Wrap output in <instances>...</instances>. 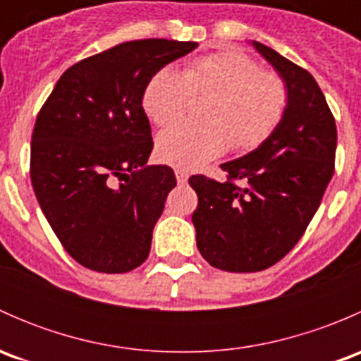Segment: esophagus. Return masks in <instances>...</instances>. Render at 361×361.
<instances>
[{
	"mask_svg": "<svg viewBox=\"0 0 361 361\" xmlns=\"http://www.w3.org/2000/svg\"><path fill=\"white\" fill-rule=\"evenodd\" d=\"M174 174H176V180H178V183H187V180H188V173L187 171H183V169H176L174 171Z\"/></svg>",
	"mask_w": 361,
	"mask_h": 361,
	"instance_id": "obj_1",
	"label": "esophagus"
}]
</instances>
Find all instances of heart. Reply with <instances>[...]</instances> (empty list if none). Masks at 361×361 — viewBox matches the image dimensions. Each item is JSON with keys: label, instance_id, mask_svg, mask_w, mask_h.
Returning a JSON list of instances; mask_svg holds the SVG:
<instances>
[{"label": "heart", "instance_id": "heart-1", "mask_svg": "<svg viewBox=\"0 0 361 361\" xmlns=\"http://www.w3.org/2000/svg\"><path fill=\"white\" fill-rule=\"evenodd\" d=\"M194 97H209L206 122H178L159 134V160L195 169L231 147L250 152L272 136L290 103L281 75L264 71L241 52H218L192 61L183 71L162 68L143 90V110L157 126L180 118Z\"/></svg>", "mask_w": 361, "mask_h": 361}]
</instances>
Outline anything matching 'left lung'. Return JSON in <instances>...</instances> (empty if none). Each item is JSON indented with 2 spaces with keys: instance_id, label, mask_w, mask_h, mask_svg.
Returning <instances> with one entry per match:
<instances>
[{
  "instance_id": "obj_1",
  "label": "left lung",
  "mask_w": 361,
  "mask_h": 361,
  "mask_svg": "<svg viewBox=\"0 0 361 361\" xmlns=\"http://www.w3.org/2000/svg\"><path fill=\"white\" fill-rule=\"evenodd\" d=\"M253 45L288 85L285 116L257 150L221 164L225 181L204 174L188 180L199 201L192 214L197 248L227 272L264 271L290 253L336 169V118L316 80L264 43Z\"/></svg>"
}]
</instances>
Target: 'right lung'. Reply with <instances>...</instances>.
Listing matches in <instances>:
<instances>
[{"label": "right lung", "instance_id": "add662e5", "mask_svg": "<svg viewBox=\"0 0 361 361\" xmlns=\"http://www.w3.org/2000/svg\"><path fill=\"white\" fill-rule=\"evenodd\" d=\"M195 42L120 43L63 73L36 116L31 183L63 248L83 267L123 274L150 253L152 232L176 187L143 110L148 80Z\"/></svg>", "mask_w": 361, "mask_h": 361}]
</instances>
